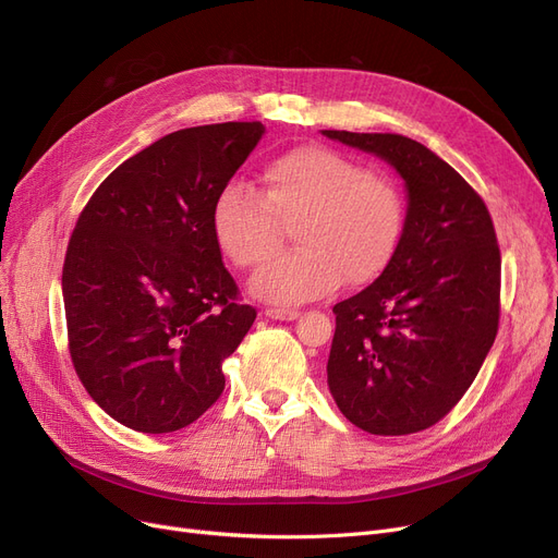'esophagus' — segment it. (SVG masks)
I'll return each mask as SVG.
<instances>
[{
    "label": "esophagus",
    "mask_w": 558,
    "mask_h": 558,
    "mask_svg": "<svg viewBox=\"0 0 558 558\" xmlns=\"http://www.w3.org/2000/svg\"><path fill=\"white\" fill-rule=\"evenodd\" d=\"M265 316L272 320H295L300 316L298 308H283V306H267Z\"/></svg>",
    "instance_id": "1"
}]
</instances>
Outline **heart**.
Instances as JSON below:
<instances>
[{
    "instance_id": "obj_1",
    "label": "heart",
    "mask_w": 558,
    "mask_h": 558,
    "mask_svg": "<svg viewBox=\"0 0 558 558\" xmlns=\"http://www.w3.org/2000/svg\"><path fill=\"white\" fill-rule=\"evenodd\" d=\"M408 202L383 171L364 169L329 146H295L260 173V192L229 183L215 198L217 247L240 270H254L293 225L298 250L267 263L252 288L263 300L304 302L380 277L405 233Z\"/></svg>"
}]
</instances>
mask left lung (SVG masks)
Instances as JSON below:
<instances>
[{
    "instance_id": "8db88e82",
    "label": "left lung",
    "mask_w": 558,
    "mask_h": 558,
    "mask_svg": "<svg viewBox=\"0 0 558 558\" xmlns=\"http://www.w3.org/2000/svg\"><path fill=\"white\" fill-rule=\"evenodd\" d=\"M396 167L408 221L387 270L339 304L327 383L371 435L435 426L472 387L495 343L501 252L481 194L423 144L393 132L323 130Z\"/></svg>"
}]
</instances>
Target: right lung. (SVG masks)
<instances>
[{"label":"right lung","instance_id":"1","mask_svg":"<svg viewBox=\"0 0 558 558\" xmlns=\"http://www.w3.org/2000/svg\"><path fill=\"white\" fill-rule=\"evenodd\" d=\"M263 132L260 121L171 132L111 171L77 217L61 272L71 360L132 430H181L215 405L221 364L256 320L210 215Z\"/></svg>","mask_w":558,"mask_h":558}]
</instances>
